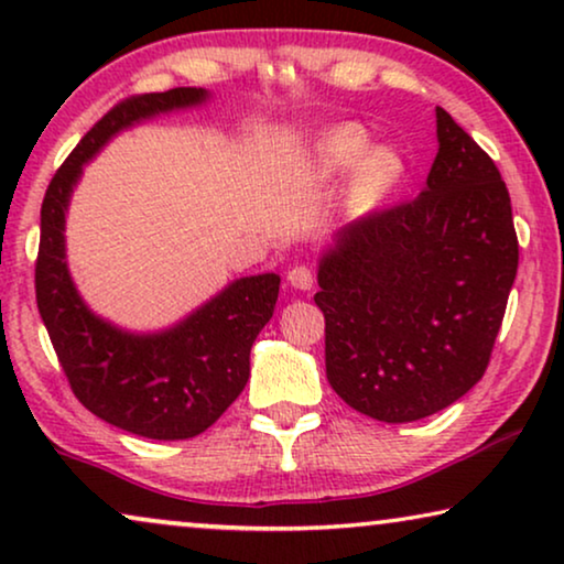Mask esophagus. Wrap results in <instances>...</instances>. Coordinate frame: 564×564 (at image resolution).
Wrapping results in <instances>:
<instances>
[{
  "label": "esophagus",
  "mask_w": 564,
  "mask_h": 564,
  "mask_svg": "<svg viewBox=\"0 0 564 564\" xmlns=\"http://www.w3.org/2000/svg\"><path fill=\"white\" fill-rule=\"evenodd\" d=\"M288 282L292 284L295 290H311L313 282H315V274L311 267L300 264V267H292L288 272Z\"/></svg>",
  "instance_id": "obj_1"
}]
</instances>
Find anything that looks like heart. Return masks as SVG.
Instances as JSON below:
<instances>
[{
    "label": "heart",
    "instance_id": "1",
    "mask_svg": "<svg viewBox=\"0 0 564 564\" xmlns=\"http://www.w3.org/2000/svg\"><path fill=\"white\" fill-rule=\"evenodd\" d=\"M349 172L354 174L346 203L354 213H372L400 187L405 164L392 149H372V138L354 122L321 133L300 161V174L311 184H330Z\"/></svg>",
    "mask_w": 564,
    "mask_h": 564
}]
</instances>
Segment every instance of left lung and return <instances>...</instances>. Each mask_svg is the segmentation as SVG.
Masks as SVG:
<instances>
[{
	"label": "left lung",
	"mask_w": 564,
	"mask_h": 564,
	"mask_svg": "<svg viewBox=\"0 0 564 564\" xmlns=\"http://www.w3.org/2000/svg\"><path fill=\"white\" fill-rule=\"evenodd\" d=\"M426 189L367 213L321 257L326 377L354 411L408 423L482 380L519 269L498 166L436 107Z\"/></svg>",
	"instance_id": "1"
}]
</instances>
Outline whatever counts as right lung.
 Returning <instances> with one entry per match:
<instances>
[{
	"mask_svg": "<svg viewBox=\"0 0 564 564\" xmlns=\"http://www.w3.org/2000/svg\"><path fill=\"white\" fill-rule=\"evenodd\" d=\"M205 99L199 87L122 99L68 153L41 207L35 300L76 400L97 419L159 442L203 434L241 395L251 346L274 313L280 276H243L174 328L128 334L91 313L76 292L66 267L64 223L82 166L115 133Z\"/></svg>",
	"mask_w": 564,
	"mask_h": 564,
	"instance_id": "1",
	"label": "right lung"
}]
</instances>
